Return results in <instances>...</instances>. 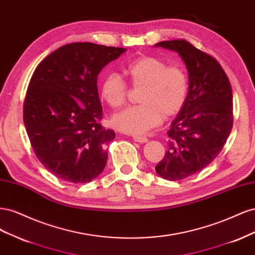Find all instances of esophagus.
<instances>
[{
    "instance_id": "esophagus-1",
    "label": "esophagus",
    "mask_w": 255,
    "mask_h": 255,
    "mask_svg": "<svg viewBox=\"0 0 255 255\" xmlns=\"http://www.w3.org/2000/svg\"><path fill=\"white\" fill-rule=\"evenodd\" d=\"M133 139L137 142H140V143H144L148 141V138L146 137H143V136H138V135H134L133 136Z\"/></svg>"
}]
</instances>
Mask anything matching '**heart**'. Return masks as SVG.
<instances>
[{
	"label": "heart",
	"instance_id": "b5f03b06",
	"mask_svg": "<svg viewBox=\"0 0 255 255\" xmlns=\"http://www.w3.org/2000/svg\"><path fill=\"white\" fill-rule=\"evenodd\" d=\"M130 84L141 88L139 102L115 114L113 127L127 134H143L159 125L163 116L171 117L179 113L188 96V78L182 68L168 66L164 60L142 56L125 69ZM128 96V85L118 73H109L100 85V97L111 107H119Z\"/></svg>",
	"mask_w": 255,
	"mask_h": 255
}]
</instances>
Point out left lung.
Masks as SVG:
<instances>
[{
    "label": "left lung",
    "mask_w": 255,
    "mask_h": 255,
    "mask_svg": "<svg viewBox=\"0 0 255 255\" xmlns=\"http://www.w3.org/2000/svg\"><path fill=\"white\" fill-rule=\"evenodd\" d=\"M179 54L188 72V96L168 129V150L155 166L168 181L200 172L217 157L233 127L232 88L218 61L186 40L156 43Z\"/></svg>",
    "instance_id": "obj_1"
}]
</instances>
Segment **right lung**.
<instances>
[{"instance_id": "add662e5", "label": "right lung", "mask_w": 255, "mask_h": 255, "mask_svg": "<svg viewBox=\"0 0 255 255\" xmlns=\"http://www.w3.org/2000/svg\"><path fill=\"white\" fill-rule=\"evenodd\" d=\"M127 51L91 42L58 48L37 66L23 107L34 152L52 174L88 183L103 171L115 132L104 128L98 75Z\"/></svg>"}]
</instances>
